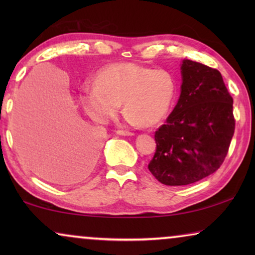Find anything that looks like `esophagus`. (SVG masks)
<instances>
[{"label": "esophagus", "instance_id": "1", "mask_svg": "<svg viewBox=\"0 0 255 255\" xmlns=\"http://www.w3.org/2000/svg\"><path fill=\"white\" fill-rule=\"evenodd\" d=\"M117 133H118V134H121V135H133V134H134L133 132H131V131H127V130H118V131H117Z\"/></svg>", "mask_w": 255, "mask_h": 255}]
</instances>
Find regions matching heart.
I'll return each mask as SVG.
<instances>
[{"label":"heart","instance_id":"heart-1","mask_svg":"<svg viewBox=\"0 0 255 255\" xmlns=\"http://www.w3.org/2000/svg\"><path fill=\"white\" fill-rule=\"evenodd\" d=\"M176 94V81L166 69L138 64H113L101 69L96 83L81 89V101L90 117L107 123L123 103L130 124L153 127L168 115Z\"/></svg>","mask_w":255,"mask_h":255}]
</instances>
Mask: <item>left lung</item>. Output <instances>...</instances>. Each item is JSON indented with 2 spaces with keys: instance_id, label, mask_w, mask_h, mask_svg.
<instances>
[{
  "instance_id": "obj_1",
  "label": "left lung",
  "mask_w": 255,
  "mask_h": 255,
  "mask_svg": "<svg viewBox=\"0 0 255 255\" xmlns=\"http://www.w3.org/2000/svg\"><path fill=\"white\" fill-rule=\"evenodd\" d=\"M179 102L155 131L149 172L166 186H186L215 173L235 133L233 99L222 74L200 62L183 60Z\"/></svg>"
}]
</instances>
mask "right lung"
I'll use <instances>...</instances> for the list:
<instances>
[{
  "label": "right lung",
  "mask_w": 255,
  "mask_h": 255,
  "mask_svg": "<svg viewBox=\"0 0 255 255\" xmlns=\"http://www.w3.org/2000/svg\"><path fill=\"white\" fill-rule=\"evenodd\" d=\"M72 114H57L39 99H29L16 108L13 135L18 151L38 175L48 179L62 159L80 174L93 166L102 132L83 123H73Z\"/></svg>",
  "instance_id": "obj_1"
}]
</instances>
